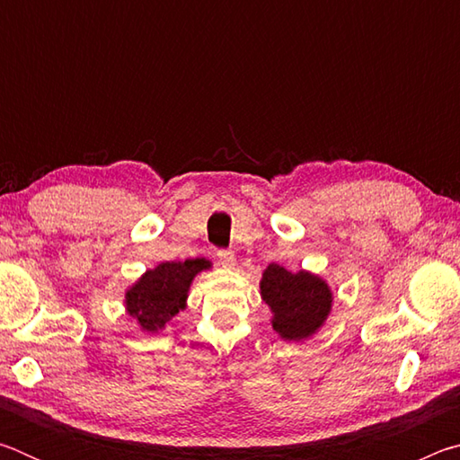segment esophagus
<instances>
[{
	"label": "esophagus",
	"mask_w": 460,
	"mask_h": 460,
	"mask_svg": "<svg viewBox=\"0 0 460 460\" xmlns=\"http://www.w3.org/2000/svg\"><path fill=\"white\" fill-rule=\"evenodd\" d=\"M217 261H219L221 268L233 270L235 268V253L227 252V249H221V252H217Z\"/></svg>",
	"instance_id": "esophagus-1"
}]
</instances>
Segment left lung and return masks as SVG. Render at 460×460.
Instances as JSON below:
<instances>
[{
	"mask_svg": "<svg viewBox=\"0 0 460 460\" xmlns=\"http://www.w3.org/2000/svg\"><path fill=\"white\" fill-rule=\"evenodd\" d=\"M261 298L271 310V329L284 341H306L326 323L332 310V290L326 279L300 270L270 263L260 282Z\"/></svg>",
	"mask_w": 460,
	"mask_h": 460,
	"instance_id": "8db88e82",
	"label": "left lung"
}]
</instances>
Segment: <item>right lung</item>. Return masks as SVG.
<instances>
[{"label": "right lung", "mask_w": 460, "mask_h": 460, "mask_svg": "<svg viewBox=\"0 0 460 460\" xmlns=\"http://www.w3.org/2000/svg\"><path fill=\"white\" fill-rule=\"evenodd\" d=\"M211 268L205 258L162 261L147 270L126 292V310L144 332H158L186 308L192 279Z\"/></svg>", "instance_id": "add662e5"}]
</instances>
